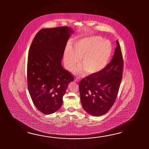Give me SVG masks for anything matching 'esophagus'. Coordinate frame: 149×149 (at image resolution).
Segmentation results:
<instances>
[{
    "mask_svg": "<svg viewBox=\"0 0 149 149\" xmlns=\"http://www.w3.org/2000/svg\"><path fill=\"white\" fill-rule=\"evenodd\" d=\"M79 79H78V78H76V79H74V81H76V82H79Z\"/></svg>",
    "mask_w": 149,
    "mask_h": 149,
    "instance_id": "1",
    "label": "esophagus"
}]
</instances>
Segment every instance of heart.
<instances>
[{
  "mask_svg": "<svg viewBox=\"0 0 149 149\" xmlns=\"http://www.w3.org/2000/svg\"><path fill=\"white\" fill-rule=\"evenodd\" d=\"M111 42L101 37L92 36L81 38L73 42L70 49L64 53V63L68 70L74 69L80 58L82 67L76 72L83 74L87 71L94 75L100 72L107 67L112 54Z\"/></svg>",
  "mask_w": 149,
  "mask_h": 149,
  "instance_id": "heart-1",
  "label": "heart"
}]
</instances>
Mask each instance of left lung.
<instances>
[{
    "mask_svg": "<svg viewBox=\"0 0 149 149\" xmlns=\"http://www.w3.org/2000/svg\"><path fill=\"white\" fill-rule=\"evenodd\" d=\"M117 47L111 62L100 72L82 79L79 84L82 108L93 116H101L109 111L117 96L123 71L120 46Z\"/></svg>",
    "mask_w": 149,
    "mask_h": 149,
    "instance_id": "left-lung-1",
    "label": "left lung"
}]
</instances>
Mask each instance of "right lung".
<instances>
[{
    "mask_svg": "<svg viewBox=\"0 0 149 149\" xmlns=\"http://www.w3.org/2000/svg\"><path fill=\"white\" fill-rule=\"evenodd\" d=\"M73 32L67 26L42 29L30 46L28 87L35 107L42 113L52 114L61 108L67 87L74 80L61 64L67 41Z\"/></svg>",
    "mask_w": 149,
    "mask_h": 149,
    "instance_id": "add662e5",
    "label": "right lung"
}]
</instances>
